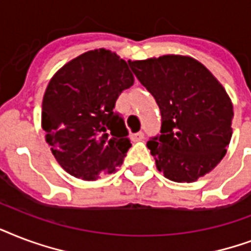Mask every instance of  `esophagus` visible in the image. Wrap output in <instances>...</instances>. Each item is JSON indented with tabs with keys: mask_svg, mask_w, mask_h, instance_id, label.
<instances>
[{
	"mask_svg": "<svg viewBox=\"0 0 251 251\" xmlns=\"http://www.w3.org/2000/svg\"><path fill=\"white\" fill-rule=\"evenodd\" d=\"M144 139V133L143 132H137V133H133L132 135V140L133 141H140V140Z\"/></svg>",
	"mask_w": 251,
	"mask_h": 251,
	"instance_id": "esophagus-1",
	"label": "esophagus"
}]
</instances>
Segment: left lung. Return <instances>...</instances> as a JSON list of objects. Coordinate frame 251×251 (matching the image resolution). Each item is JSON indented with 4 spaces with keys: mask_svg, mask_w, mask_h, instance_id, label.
<instances>
[{
    "mask_svg": "<svg viewBox=\"0 0 251 251\" xmlns=\"http://www.w3.org/2000/svg\"><path fill=\"white\" fill-rule=\"evenodd\" d=\"M128 63L160 107V135L147 144L158 172L187 183L205 176L223 160L232 137L233 106L224 87L187 56Z\"/></svg>",
    "mask_w": 251,
    "mask_h": 251,
    "instance_id": "left-lung-1",
    "label": "left lung"
}]
</instances>
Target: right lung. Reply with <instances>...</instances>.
I'll return each mask as SVG.
<instances>
[{
	"label": "right lung",
	"instance_id": "right-lung-1",
	"mask_svg": "<svg viewBox=\"0 0 251 251\" xmlns=\"http://www.w3.org/2000/svg\"><path fill=\"white\" fill-rule=\"evenodd\" d=\"M128 64L107 50L82 53L56 73L43 98L42 127L60 166L95 180L122 165L131 148L115 103L133 85Z\"/></svg>",
	"mask_w": 251,
	"mask_h": 251
}]
</instances>
